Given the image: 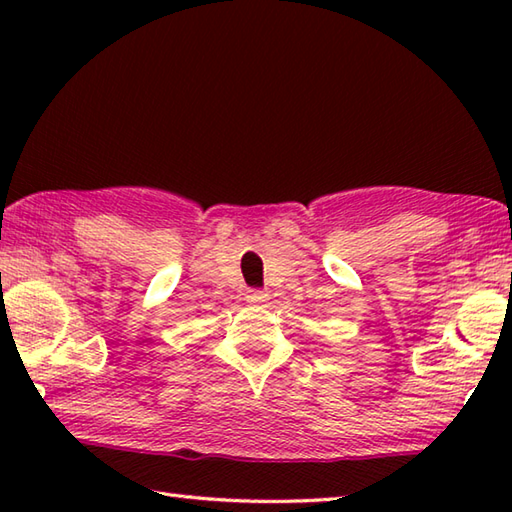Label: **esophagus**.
<instances>
[{"instance_id":"obj_1","label":"esophagus","mask_w":512,"mask_h":512,"mask_svg":"<svg viewBox=\"0 0 512 512\" xmlns=\"http://www.w3.org/2000/svg\"><path fill=\"white\" fill-rule=\"evenodd\" d=\"M246 299H248L250 303H264V301L270 299V295H268L266 290H248Z\"/></svg>"}]
</instances>
